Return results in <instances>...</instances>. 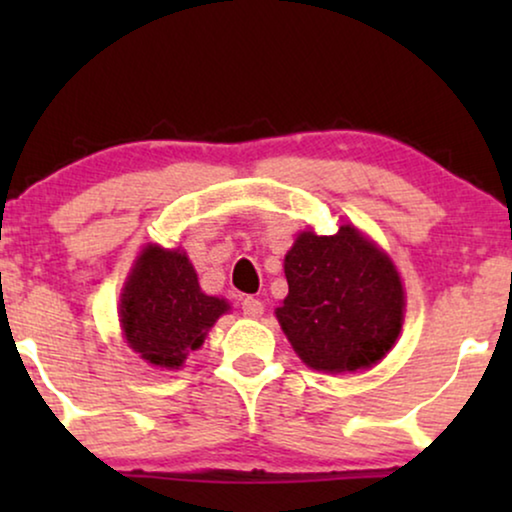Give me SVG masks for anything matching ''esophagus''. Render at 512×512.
<instances>
[{"mask_svg": "<svg viewBox=\"0 0 512 512\" xmlns=\"http://www.w3.org/2000/svg\"><path fill=\"white\" fill-rule=\"evenodd\" d=\"M242 314H244V317H249V319H258L263 314V303H261V300L247 296L242 300Z\"/></svg>", "mask_w": 512, "mask_h": 512, "instance_id": "34e87169", "label": "esophagus"}]
</instances>
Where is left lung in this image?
Segmentation results:
<instances>
[{"mask_svg":"<svg viewBox=\"0 0 512 512\" xmlns=\"http://www.w3.org/2000/svg\"><path fill=\"white\" fill-rule=\"evenodd\" d=\"M284 275L289 296L275 314L296 354L314 370L373 366L401 333V277L354 226H340L335 235H298Z\"/></svg>","mask_w":512,"mask_h":512,"instance_id":"8db88e82","label":"left lung"}]
</instances>
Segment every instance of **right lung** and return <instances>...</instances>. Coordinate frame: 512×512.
I'll use <instances>...</instances> for the list:
<instances>
[{"label":"right lung","instance_id":"add662e5","mask_svg":"<svg viewBox=\"0 0 512 512\" xmlns=\"http://www.w3.org/2000/svg\"><path fill=\"white\" fill-rule=\"evenodd\" d=\"M223 312L228 303L200 291L186 254L160 247L142 251L121 296L125 340L160 368H179Z\"/></svg>","mask_w":512,"mask_h":512}]
</instances>
